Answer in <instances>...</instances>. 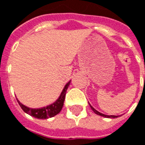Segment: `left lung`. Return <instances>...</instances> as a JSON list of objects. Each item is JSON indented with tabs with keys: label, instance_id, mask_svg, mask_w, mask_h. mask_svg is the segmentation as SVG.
Segmentation results:
<instances>
[{
	"label": "left lung",
	"instance_id": "obj_1",
	"mask_svg": "<svg viewBox=\"0 0 145 145\" xmlns=\"http://www.w3.org/2000/svg\"><path fill=\"white\" fill-rule=\"evenodd\" d=\"M90 107H91V108H92V110L94 112L95 114H97V115H101V116H103V117H105V118H117V117H118V116H116V115H104V114H102V113L99 112L98 111H96V110L94 108L92 107V105H90Z\"/></svg>",
	"mask_w": 145,
	"mask_h": 145
}]
</instances>
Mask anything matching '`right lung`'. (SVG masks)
<instances>
[{"label":"right lung","instance_id":"right-lung-1","mask_svg":"<svg viewBox=\"0 0 145 145\" xmlns=\"http://www.w3.org/2000/svg\"><path fill=\"white\" fill-rule=\"evenodd\" d=\"M70 84V81L65 86L63 92L61 93L60 96L56 102H54L52 105L46 106V107L42 108H30L25 105H22L20 102L17 100V102L19 103L20 106L21 107L23 111L24 112L27 113L28 115H31L33 117L36 118H40V119H46V118H52L53 116H55L57 114L60 112L62 110V108L63 106L64 100L66 97V90L68 89L69 86Z\"/></svg>","mask_w":145,"mask_h":145}]
</instances>
